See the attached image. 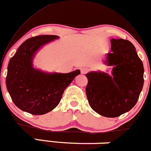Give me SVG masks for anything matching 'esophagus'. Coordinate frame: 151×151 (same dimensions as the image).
Segmentation results:
<instances>
[{
  "instance_id": "1",
  "label": "esophagus",
  "mask_w": 151,
  "mask_h": 151,
  "mask_svg": "<svg viewBox=\"0 0 151 151\" xmlns=\"http://www.w3.org/2000/svg\"><path fill=\"white\" fill-rule=\"evenodd\" d=\"M89 72V69L87 67H82L81 69V74H86Z\"/></svg>"
}]
</instances>
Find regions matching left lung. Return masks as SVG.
Listing matches in <instances>:
<instances>
[{"label":"left lung","instance_id":"8db88e82","mask_svg":"<svg viewBox=\"0 0 151 151\" xmlns=\"http://www.w3.org/2000/svg\"><path fill=\"white\" fill-rule=\"evenodd\" d=\"M112 52L106 63L113 66L112 76L101 72L86 74V93L89 106L105 117L114 118L129 111L136 105L143 86V62L130 41L111 39Z\"/></svg>","mask_w":151,"mask_h":151}]
</instances>
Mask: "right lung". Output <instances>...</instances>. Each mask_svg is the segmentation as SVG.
<instances>
[{"label": "right lung", "mask_w": 151, "mask_h": 151, "mask_svg": "<svg viewBox=\"0 0 151 151\" xmlns=\"http://www.w3.org/2000/svg\"><path fill=\"white\" fill-rule=\"evenodd\" d=\"M58 37L46 35L29 38L10 58L6 87L13 103L22 111L33 115L51 111L59 104L66 88L80 74L79 70L67 74H49L32 67L36 51Z\"/></svg>", "instance_id": "obj_1"}]
</instances>
